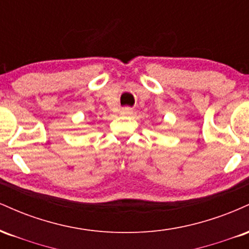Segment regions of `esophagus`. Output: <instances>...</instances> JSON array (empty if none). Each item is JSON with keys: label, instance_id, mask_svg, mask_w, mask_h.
I'll use <instances>...</instances> for the list:
<instances>
[{"label": "esophagus", "instance_id": "esophagus-1", "mask_svg": "<svg viewBox=\"0 0 249 249\" xmlns=\"http://www.w3.org/2000/svg\"><path fill=\"white\" fill-rule=\"evenodd\" d=\"M121 113H122V115H124V116L131 115V113H132V108H130V107H124V108H122Z\"/></svg>", "mask_w": 249, "mask_h": 249}]
</instances>
